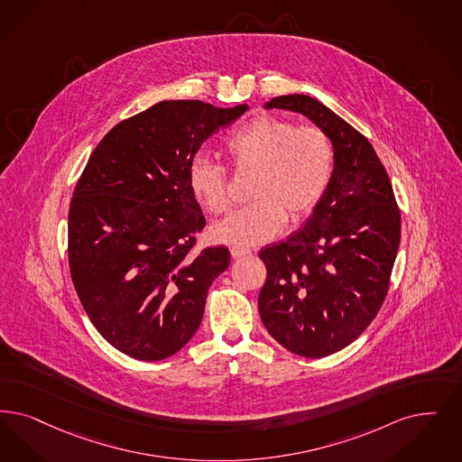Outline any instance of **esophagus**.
<instances>
[{
    "label": "esophagus",
    "instance_id": "1",
    "mask_svg": "<svg viewBox=\"0 0 462 462\" xmlns=\"http://www.w3.org/2000/svg\"><path fill=\"white\" fill-rule=\"evenodd\" d=\"M230 254H232V258L239 259L244 258V256H249L251 253H249L247 249H240V247H232V249H230Z\"/></svg>",
    "mask_w": 462,
    "mask_h": 462
}]
</instances>
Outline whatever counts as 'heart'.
Instances as JSON below:
<instances>
[{"mask_svg": "<svg viewBox=\"0 0 462 462\" xmlns=\"http://www.w3.org/2000/svg\"><path fill=\"white\" fill-rule=\"evenodd\" d=\"M225 149L239 173H256L251 199L256 203L215 223L217 242L249 247L273 239L285 222L306 218L323 199L332 182L335 151L332 139L314 125L263 115L230 135ZM194 198L213 215L228 209L226 168L208 158L189 166Z\"/></svg>", "mask_w": 462, "mask_h": 462, "instance_id": "b5f03b06", "label": "heart"}]
</instances>
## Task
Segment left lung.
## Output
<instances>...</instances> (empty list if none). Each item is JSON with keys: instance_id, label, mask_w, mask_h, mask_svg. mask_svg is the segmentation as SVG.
Instances as JSON below:
<instances>
[{"instance_id": "8db88e82", "label": "left lung", "mask_w": 462, "mask_h": 462, "mask_svg": "<svg viewBox=\"0 0 462 462\" xmlns=\"http://www.w3.org/2000/svg\"><path fill=\"white\" fill-rule=\"evenodd\" d=\"M332 139V182L300 230L261 249V321L287 351L325 357L352 344L380 311L401 244V211L368 139L318 99L278 96Z\"/></svg>"}]
</instances>
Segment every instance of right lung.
<instances>
[{
    "instance_id": "add662e5",
    "label": "right lung",
    "mask_w": 462,
    "mask_h": 462,
    "mask_svg": "<svg viewBox=\"0 0 462 462\" xmlns=\"http://www.w3.org/2000/svg\"><path fill=\"white\" fill-rule=\"evenodd\" d=\"M245 111L156 103L101 139L75 185L69 264L77 296L101 337L134 359L180 351L230 264L225 245L194 249L206 220L189 166L208 137Z\"/></svg>"
}]
</instances>
